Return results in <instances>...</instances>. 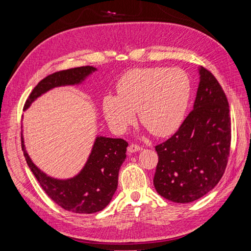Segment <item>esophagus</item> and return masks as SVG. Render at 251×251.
I'll return each mask as SVG.
<instances>
[{
    "label": "esophagus",
    "mask_w": 251,
    "mask_h": 251,
    "mask_svg": "<svg viewBox=\"0 0 251 251\" xmlns=\"http://www.w3.org/2000/svg\"><path fill=\"white\" fill-rule=\"evenodd\" d=\"M140 150H141V148L138 146V144H134V143L130 144L127 148V151H130V153H135V151H138Z\"/></svg>",
    "instance_id": "1"
}]
</instances>
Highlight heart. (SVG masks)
<instances>
[{
  "label": "heart",
  "instance_id": "heart-1",
  "mask_svg": "<svg viewBox=\"0 0 251 251\" xmlns=\"http://www.w3.org/2000/svg\"><path fill=\"white\" fill-rule=\"evenodd\" d=\"M117 96L103 98L104 116L116 132H125L138 111L141 125L157 137L176 132L184 119L191 81L181 69L137 68L118 80Z\"/></svg>",
  "mask_w": 251,
  "mask_h": 251
}]
</instances>
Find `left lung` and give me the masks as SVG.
<instances>
[{
    "label": "left lung",
    "mask_w": 251,
    "mask_h": 251,
    "mask_svg": "<svg viewBox=\"0 0 251 251\" xmlns=\"http://www.w3.org/2000/svg\"><path fill=\"white\" fill-rule=\"evenodd\" d=\"M231 142L229 105L210 71L200 68L194 109L171 138L155 147L158 163L154 186L177 203L200 199L221 180Z\"/></svg>",
    "instance_id": "obj_1"
}]
</instances>
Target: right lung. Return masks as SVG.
<instances>
[{"mask_svg":"<svg viewBox=\"0 0 251 251\" xmlns=\"http://www.w3.org/2000/svg\"><path fill=\"white\" fill-rule=\"evenodd\" d=\"M96 69L83 66L57 71L42 79L28 96L26 110L35 98L48 90L65 85H75ZM22 138V150L29 169L43 191L62 208L75 214H93L102 210L112 200L118 184V173L126 157L127 142L121 138L97 137L82 171L72 179L57 180L41 172L29 158Z\"/></svg>","mask_w":251,"mask_h":251,"instance_id":"1","label":"right lung"}]
</instances>
